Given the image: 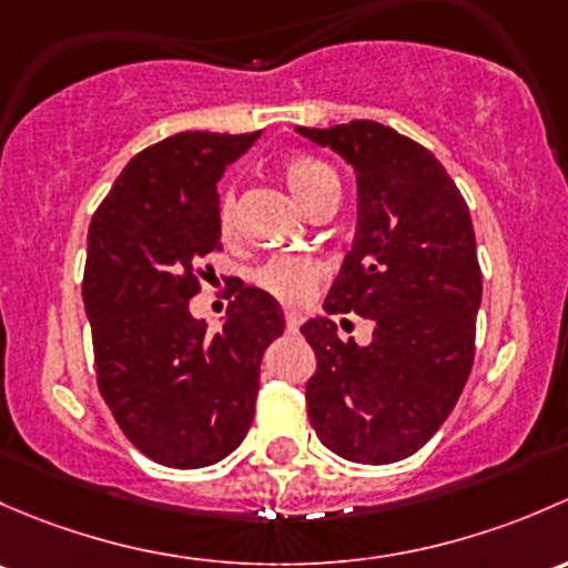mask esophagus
Returning <instances> with one entry per match:
<instances>
[{"label": "esophagus", "mask_w": 568, "mask_h": 568, "mask_svg": "<svg viewBox=\"0 0 568 568\" xmlns=\"http://www.w3.org/2000/svg\"><path fill=\"white\" fill-rule=\"evenodd\" d=\"M284 323H286V331H290V333H295V331H297V327H301V317H297V314H295V312H286Z\"/></svg>", "instance_id": "obj_1"}]
</instances>
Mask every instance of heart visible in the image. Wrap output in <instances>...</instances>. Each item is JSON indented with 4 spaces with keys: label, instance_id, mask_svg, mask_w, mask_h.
<instances>
[{
    "label": "heart",
    "instance_id": "b5f03b06",
    "mask_svg": "<svg viewBox=\"0 0 568 568\" xmlns=\"http://www.w3.org/2000/svg\"><path fill=\"white\" fill-rule=\"evenodd\" d=\"M282 172L292 194L297 196V202L306 204L308 210L317 202H323L325 196L338 194L336 172L314 155H290L282 163ZM215 219H219L221 237L232 241L235 237V191L230 185L221 189ZM320 278H323V265L314 256L301 254L273 256V260H267L265 265L254 271V284L265 290L267 295L276 297V301H282L284 306H301L312 295L314 286L320 284Z\"/></svg>",
    "mask_w": 568,
    "mask_h": 568
}]
</instances>
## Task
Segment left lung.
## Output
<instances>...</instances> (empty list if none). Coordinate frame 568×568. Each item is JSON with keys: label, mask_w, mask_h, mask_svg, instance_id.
<instances>
[{"label": "left lung", "mask_w": 568, "mask_h": 568, "mask_svg": "<svg viewBox=\"0 0 568 568\" xmlns=\"http://www.w3.org/2000/svg\"><path fill=\"white\" fill-rule=\"evenodd\" d=\"M297 131L355 166L358 232L325 308L374 323L369 347L325 320L301 327L317 358L308 420L338 457L390 465L440 429L473 369L481 267L470 210L446 166L394 128Z\"/></svg>", "instance_id": "8db88e82"}]
</instances>
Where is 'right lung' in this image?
<instances>
[{
	"label": "right lung",
	"mask_w": 568,
	"mask_h": 568,
	"mask_svg": "<svg viewBox=\"0 0 568 568\" xmlns=\"http://www.w3.org/2000/svg\"><path fill=\"white\" fill-rule=\"evenodd\" d=\"M256 133L185 131L131 158L98 204L81 295L98 390L128 440L158 465L207 467L235 452L254 420L260 361L284 331L267 292L235 286L210 333L189 301L224 251L219 183Z\"/></svg>",
	"instance_id": "1"
}]
</instances>
